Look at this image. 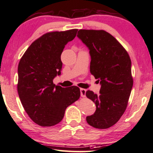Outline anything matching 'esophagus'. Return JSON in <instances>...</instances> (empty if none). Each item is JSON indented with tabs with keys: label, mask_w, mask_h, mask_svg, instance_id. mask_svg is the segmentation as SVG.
Here are the masks:
<instances>
[{
	"label": "esophagus",
	"mask_w": 153,
	"mask_h": 153,
	"mask_svg": "<svg viewBox=\"0 0 153 153\" xmlns=\"http://www.w3.org/2000/svg\"><path fill=\"white\" fill-rule=\"evenodd\" d=\"M80 92H81V96L82 97H85V93H86V90L83 89V88H81Z\"/></svg>",
	"instance_id": "obj_1"
}]
</instances>
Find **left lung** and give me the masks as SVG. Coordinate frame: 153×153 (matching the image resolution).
<instances>
[{
    "label": "left lung",
    "mask_w": 153,
    "mask_h": 153,
    "mask_svg": "<svg viewBox=\"0 0 153 153\" xmlns=\"http://www.w3.org/2000/svg\"><path fill=\"white\" fill-rule=\"evenodd\" d=\"M77 36L88 48L90 73L100 82V94L88 90L86 97L96 105V111L86 117L88 123L99 129L114 125L124 113L133 79L131 60L125 48L104 30H80Z\"/></svg>",
    "instance_id": "8db88e82"
}]
</instances>
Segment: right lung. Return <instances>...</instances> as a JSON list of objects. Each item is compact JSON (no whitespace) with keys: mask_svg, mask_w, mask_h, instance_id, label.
<instances>
[{"mask_svg":"<svg viewBox=\"0 0 153 153\" xmlns=\"http://www.w3.org/2000/svg\"><path fill=\"white\" fill-rule=\"evenodd\" d=\"M77 29L43 34L31 44L19 61L17 90L25 112L41 126L49 127L63 119L68 106L78 100L76 86L62 88L53 79L61 74V55Z\"/></svg>","mask_w":153,"mask_h":153,"instance_id":"obj_1","label":"right lung"}]
</instances>
